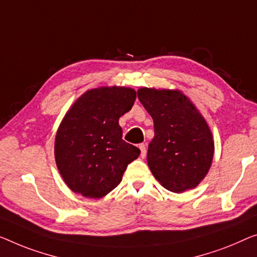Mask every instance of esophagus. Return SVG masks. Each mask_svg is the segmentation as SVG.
Wrapping results in <instances>:
<instances>
[{
  "instance_id": "esophagus-1",
  "label": "esophagus",
  "mask_w": 257,
  "mask_h": 257,
  "mask_svg": "<svg viewBox=\"0 0 257 257\" xmlns=\"http://www.w3.org/2000/svg\"><path fill=\"white\" fill-rule=\"evenodd\" d=\"M140 150H141L142 158H145V156H147V145H145L144 143L140 144Z\"/></svg>"
}]
</instances>
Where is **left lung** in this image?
Wrapping results in <instances>:
<instances>
[{
    "label": "left lung",
    "instance_id": "left-lung-1",
    "mask_svg": "<svg viewBox=\"0 0 257 257\" xmlns=\"http://www.w3.org/2000/svg\"><path fill=\"white\" fill-rule=\"evenodd\" d=\"M137 95L155 127L147 157L153 177L173 193L195 188L208 174L214 151L204 117L181 91L142 87Z\"/></svg>",
    "mask_w": 257,
    "mask_h": 257
}]
</instances>
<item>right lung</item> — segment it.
Returning a JSON list of instances; mask_svg holds the SVG:
<instances>
[{
  "mask_svg": "<svg viewBox=\"0 0 257 257\" xmlns=\"http://www.w3.org/2000/svg\"><path fill=\"white\" fill-rule=\"evenodd\" d=\"M136 91L98 87L86 91L63 117L55 137V162L74 193L104 197L121 182L140 149L122 140L118 118L132 109Z\"/></svg>",
  "mask_w": 257,
  "mask_h": 257,
  "instance_id": "1",
  "label": "right lung"
}]
</instances>
